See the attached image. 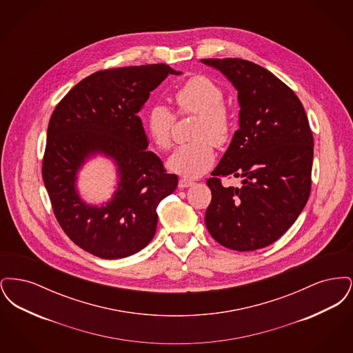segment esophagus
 <instances>
[{"mask_svg":"<svg viewBox=\"0 0 353 353\" xmlns=\"http://www.w3.org/2000/svg\"><path fill=\"white\" fill-rule=\"evenodd\" d=\"M194 184L192 180H188V179H180V181H179V186L180 188H189V186H192V185Z\"/></svg>","mask_w":353,"mask_h":353,"instance_id":"esophagus-1","label":"esophagus"}]
</instances>
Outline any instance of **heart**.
Listing matches in <instances>:
<instances>
[{"mask_svg":"<svg viewBox=\"0 0 353 353\" xmlns=\"http://www.w3.org/2000/svg\"><path fill=\"white\" fill-rule=\"evenodd\" d=\"M223 91L212 79L197 75L188 79L174 92V101L184 114L199 115L192 139L194 141L179 147L169 156V170L185 177H199L212 168L216 153L214 144H223L232 128V119L223 107ZM174 115L164 104H154L145 117V131L152 143L160 150L172 144Z\"/></svg>","mask_w":353,"mask_h":353,"instance_id":"1","label":"heart"}]
</instances>
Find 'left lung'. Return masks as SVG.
<instances>
[{"mask_svg":"<svg viewBox=\"0 0 353 353\" xmlns=\"http://www.w3.org/2000/svg\"><path fill=\"white\" fill-rule=\"evenodd\" d=\"M234 85L239 128L206 181L212 202L208 232L219 245L252 252L292 226L310 197L314 139L302 103L269 70L252 62L201 59ZM243 178V188L222 187L219 177Z\"/></svg>","mask_w":353,"mask_h":353,"instance_id":"left-lung-1","label":"left lung"}]
</instances>
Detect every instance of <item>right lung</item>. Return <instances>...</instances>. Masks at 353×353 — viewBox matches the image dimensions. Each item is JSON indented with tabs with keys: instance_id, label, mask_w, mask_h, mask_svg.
Here are the masks:
<instances>
[{
	"instance_id": "1",
	"label": "right lung",
	"mask_w": 353,
	"mask_h": 353,
	"mask_svg": "<svg viewBox=\"0 0 353 353\" xmlns=\"http://www.w3.org/2000/svg\"><path fill=\"white\" fill-rule=\"evenodd\" d=\"M168 65H145L98 71L55 107L48 128L42 177L54 214L68 238L103 259L140 252L157 226V206L177 188L148 139L139 112L151 91L168 75ZM97 155L111 159L119 183L113 197L87 204L77 190V174Z\"/></svg>"
}]
</instances>
